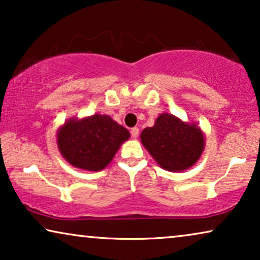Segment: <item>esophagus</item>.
<instances>
[{
	"label": "esophagus",
	"instance_id": "esophagus-1",
	"mask_svg": "<svg viewBox=\"0 0 260 260\" xmlns=\"http://www.w3.org/2000/svg\"><path fill=\"white\" fill-rule=\"evenodd\" d=\"M130 133H131V136H133L134 138H137L138 137V134H140V129H138V127H133V129L130 130Z\"/></svg>",
	"mask_w": 260,
	"mask_h": 260
}]
</instances>
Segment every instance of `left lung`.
Instances as JSON below:
<instances>
[{
  "instance_id": "obj_1",
  "label": "left lung",
  "mask_w": 260,
  "mask_h": 260,
  "mask_svg": "<svg viewBox=\"0 0 260 260\" xmlns=\"http://www.w3.org/2000/svg\"><path fill=\"white\" fill-rule=\"evenodd\" d=\"M141 141L155 161L169 172H182L194 165L204 151L201 130L170 113L157 117L155 125L145 127Z\"/></svg>"
}]
</instances>
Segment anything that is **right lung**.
Instances as JSON below:
<instances>
[{"label":"right lung","mask_w":260,"mask_h":260,"mask_svg":"<svg viewBox=\"0 0 260 260\" xmlns=\"http://www.w3.org/2000/svg\"><path fill=\"white\" fill-rule=\"evenodd\" d=\"M130 137L125 127L109 116L70 119L58 131V147L76 168L98 172L111 162L120 144Z\"/></svg>","instance_id":"add662e5"}]
</instances>
